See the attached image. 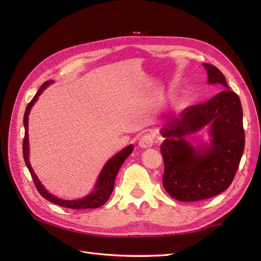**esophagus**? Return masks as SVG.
I'll list each match as a JSON object with an SVG mask.
<instances>
[{"instance_id":"1","label":"esophagus","mask_w":261,"mask_h":261,"mask_svg":"<svg viewBox=\"0 0 261 261\" xmlns=\"http://www.w3.org/2000/svg\"><path fill=\"white\" fill-rule=\"evenodd\" d=\"M154 143V138L152 135L147 134V135H143V136L140 138L139 140V147L142 149H148L151 148Z\"/></svg>"}]
</instances>
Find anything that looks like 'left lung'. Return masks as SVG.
Returning a JSON list of instances; mask_svg holds the SVG:
<instances>
[{
	"mask_svg": "<svg viewBox=\"0 0 261 261\" xmlns=\"http://www.w3.org/2000/svg\"><path fill=\"white\" fill-rule=\"evenodd\" d=\"M202 65L207 83L221 85L224 91L201 105L184 109L178 118H169L161 128L165 138L161 145L163 185L180 201L203 200L227 190L244 151L241 101L229 90L220 69ZM202 129L210 135L209 143L192 144L187 139Z\"/></svg>",
	"mask_w": 261,
	"mask_h": 261,
	"instance_id": "8db88e82",
	"label": "left lung"
}]
</instances>
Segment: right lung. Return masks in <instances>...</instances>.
<instances>
[{"label": "right lung", "mask_w": 261, "mask_h": 261, "mask_svg": "<svg viewBox=\"0 0 261 261\" xmlns=\"http://www.w3.org/2000/svg\"><path fill=\"white\" fill-rule=\"evenodd\" d=\"M55 81L54 80H48L46 81L43 86L40 87L38 92L36 93V95L33 97V99L29 102V105L25 109L24 112V117H23V124H24V139H23V159L25 162V165L29 168V171L32 175L33 181L35 183L36 189L38 193L43 196L45 199L54 202L58 205L64 206V207H69V209H96V207L101 206L103 203H106L107 200L109 199V197L113 191L114 187V181H116V176L121 168V166L125 162L130 153L134 150V145L129 144L127 147H125L122 149L120 152H118L116 155H113L112 158L105 164V166L102 167V169L100 173L98 174V178L96 180V183L94 185V189L91 193H89L87 196L78 198V199H62V198H59L55 195H52L49 193L45 186L41 184L39 179L37 178L36 173L34 172L32 166H31L30 163V147H29V114L31 112V109L34 106V103L37 101L38 96L44 92V90L52 85Z\"/></svg>", "instance_id": "obj_1"}]
</instances>
